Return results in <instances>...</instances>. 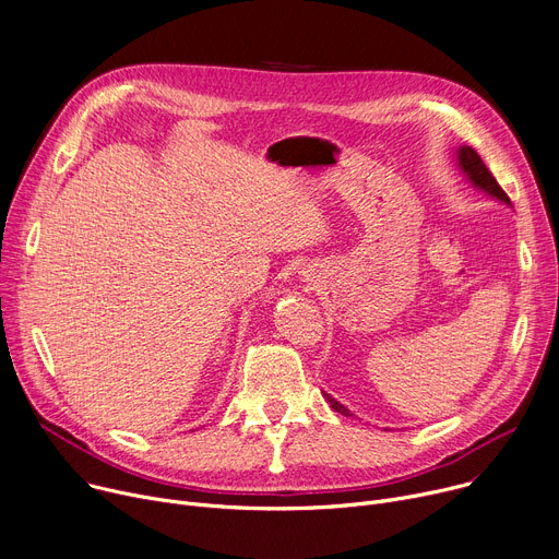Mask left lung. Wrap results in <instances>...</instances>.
Wrapping results in <instances>:
<instances>
[{
	"instance_id": "left-lung-1",
	"label": "left lung",
	"mask_w": 559,
	"mask_h": 559,
	"mask_svg": "<svg viewBox=\"0 0 559 559\" xmlns=\"http://www.w3.org/2000/svg\"><path fill=\"white\" fill-rule=\"evenodd\" d=\"M459 167L465 171L467 175V179L475 183L479 190H486L488 194H492V197H497L499 201H503V203H508L510 205V199H508V194L501 190V186L497 183V179L492 177V171L486 167V163L481 160V156L472 150V147H461L459 150ZM324 399H326V403L337 412V414H342V416H352V412L345 407V405H340L335 399H331L329 394H324Z\"/></svg>"
}]
</instances>
